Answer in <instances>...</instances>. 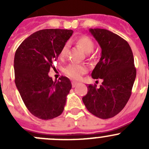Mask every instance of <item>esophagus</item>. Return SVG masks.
Returning a JSON list of instances; mask_svg holds the SVG:
<instances>
[{
  "label": "esophagus",
  "instance_id": "34e87169",
  "mask_svg": "<svg viewBox=\"0 0 149 149\" xmlns=\"http://www.w3.org/2000/svg\"><path fill=\"white\" fill-rule=\"evenodd\" d=\"M77 85H78L77 82H76V81H72V87H73V88H74V87H76Z\"/></svg>",
  "mask_w": 149,
  "mask_h": 149
}]
</instances>
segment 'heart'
I'll use <instances>...</instances> for the list:
<instances>
[{
    "mask_svg": "<svg viewBox=\"0 0 149 149\" xmlns=\"http://www.w3.org/2000/svg\"><path fill=\"white\" fill-rule=\"evenodd\" d=\"M76 44L82 48L86 53H90L94 49V43L90 37L87 36H81L76 40ZM68 52V45H65L61 51V56H65ZM86 72V68L85 66L77 65V64H70L65 68V73L69 77L73 79H80L81 75Z\"/></svg>",
    "mask_w": 149,
    "mask_h": 149,
    "instance_id": "heart-1",
    "label": "heart"
}]
</instances>
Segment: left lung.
<instances>
[{"mask_svg":"<svg viewBox=\"0 0 149 149\" xmlns=\"http://www.w3.org/2000/svg\"><path fill=\"white\" fill-rule=\"evenodd\" d=\"M89 31L102 49L91 77L103 82L99 88L96 84L88 85V92L82 100L88 112L108 119L118 115L130 99L136 77L134 58L127 42L118 34L98 28Z\"/></svg>","mask_w":149,"mask_h":149,"instance_id":"1","label":"left lung"}]
</instances>
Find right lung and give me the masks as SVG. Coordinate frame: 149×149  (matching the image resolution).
<instances>
[{
    "instance_id": "right-lung-1",
    "label": "right lung",
    "mask_w": 149,
    "mask_h": 149,
    "mask_svg": "<svg viewBox=\"0 0 149 149\" xmlns=\"http://www.w3.org/2000/svg\"><path fill=\"white\" fill-rule=\"evenodd\" d=\"M73 33L70 29L40 30L24 40L16 51V88L28 110L40 119H53L63 112L70 81L63 76L52 81L48 73Z\"/></svg>"
}]
</instances>
